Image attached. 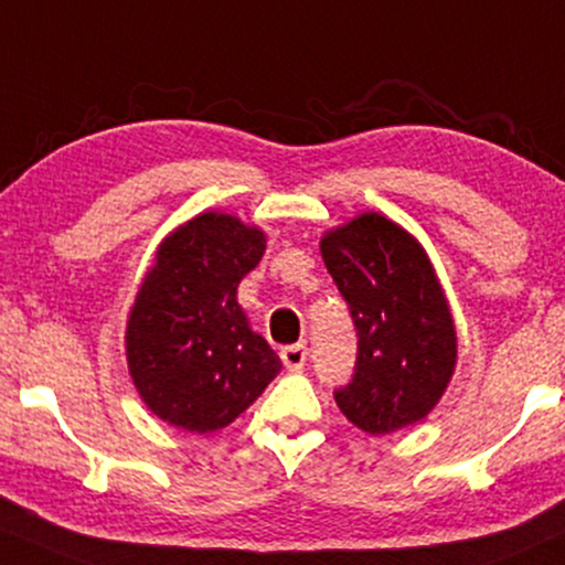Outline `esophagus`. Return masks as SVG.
<instances>
[{
	"label": "esophagus",
	"mask_w": 565,
	"mask_h": 565,
	"mask_svg": "<svg viewBox=\"0 0 565 565\" xmlns=\"http://www.w3.org/2000/svg\"><path fill=\"white\" fill-rule=\"evenodd\" d=\"M281 360L289 371H300L305 365V360H308V348H305L302 342L289 344V348L281 350Z\"/></svg>",
	"instance_id": "34e87169"
}]
</instances>
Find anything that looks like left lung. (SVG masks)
Returning a JSON list of instances; mask_svg holds the SVG:
<instances>
[{
  "mask_svg": "<svg viewBox=\"0 0 565 565\" xmlns=\"http://www.w3.org/2000/svg\"><path fill=\"white\" fill-rule=\"evenodd\" d=\"M321 255L358 331L339 411L373 437L426 418L452 379L458 337L424 247L390 217L363 213L326 231Z\"/></svg>",
  "mask_w": 565,
  "mask_h": 565,
  "instance_id": "8db88e82",
  "label": "left lung"
}]
</instances>
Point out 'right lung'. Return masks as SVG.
<instances>
[{
  "mask_svg": "<svg viewBox=\"0 0 565 565\" xmlns=\"http://www.w3.org/2000/svg\"><path fill=\"white\" fill-rule=\"evenodd\" d=\"M263 253V231L226 213H200L158 247L128 312L126 358L145 405L175 429H223L281 371L236 302Z\"/></svg>",
  "mask_w": 565,
  "mask_h": 565,
  "instance_id": "add662e5",
  "label": "right lung"
}]
</instances>
